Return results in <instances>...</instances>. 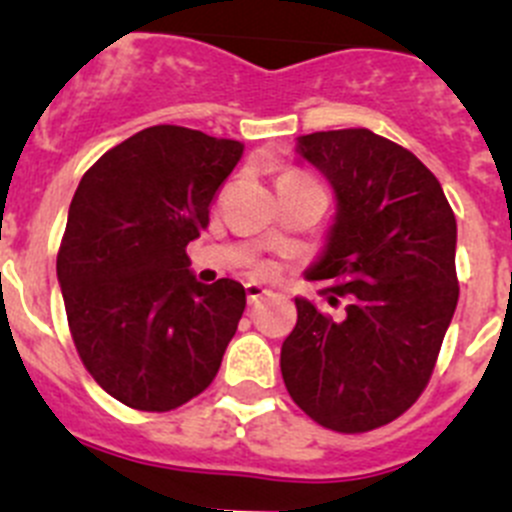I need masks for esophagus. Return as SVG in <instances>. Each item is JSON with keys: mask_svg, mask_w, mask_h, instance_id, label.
Wrapping results in <instances>:
<instances>
[{"mask_svg": "<svg viewBox=\"0 0 512 512\" xmlns=\"http://www.w3.org/2000/svg\"><path fill=\"white\" fill-rule=\"evenodd\" d=\"M245 292H247V302H250V305H252V302L262 300L265 295H270V290H267V287H262V285H257V282H247Z\"/></svg>", "mask_w": 512, "mask_h": 512, "instance_id": "1", "label": "esophagus"}]
</instances>
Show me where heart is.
<instances>
[{"label":"heart","mask_w":512,"mask_h":512,"mask_svg":"<svg viewBox=\"0 0 512 512\" xmlns=\"http://www.w3.org/2000/svg\"><path fill=\"white\" fill-rule=\"evenodd\" d=\"M295 185H317V182L300 170H285L280 177H277V187H280V190H285V187H295Z\"/></svg>","instance_id":"obj_1"}]
</instances>
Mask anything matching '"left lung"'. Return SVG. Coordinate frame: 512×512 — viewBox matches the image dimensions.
I'll return each mask as SVG.
<instances>
[{"mask_svg":"<svg viewBox=\"0 0 512 512\" xmlns=\"http://www.w3.org/2000/svg\"><path fill=\"white\" fill-rule=\"evenodd\" d=\"M297 152L337 197L327 247L310 267L327 280L332 320L297 297V325L282 342V380L317 425L367 433L420 398L458 305L453 207L438 177L410 150L370 130L312 132Z\"/></svg>","mask_w":512,"mask_h":512,"instance_id":"8db88e82","label":"left lung"}]
</instances>
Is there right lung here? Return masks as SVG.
I'll return each mask as SVG.
<instances>
[{
	"mask_svg": "<svg viewBox=\"0 0 512 512\" xmlns=\"http://www.w3.org/2000/svg\"><path fill=\"white\" fill-rule=\"evenodd\" d=\"M242 150L157 124L104 152L74 192L57 255L69 332L89 375L127 408H180L220 370L245 287L197 282L187 245Z\"/></svg>",
	"mask_w": 512,
	"mask_h": 512,
	"instance_id": "obj_1",
	"label": "right lung"
}]
</instances>
